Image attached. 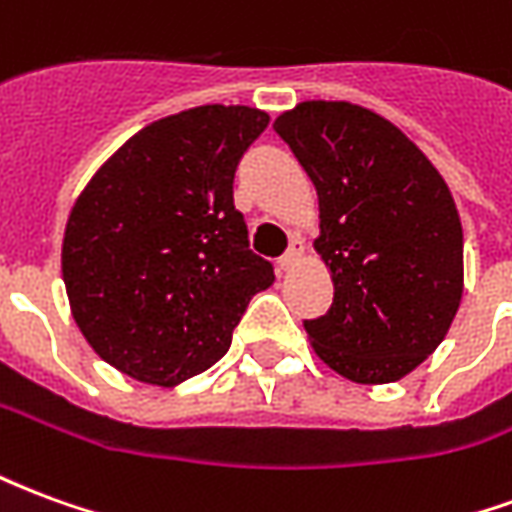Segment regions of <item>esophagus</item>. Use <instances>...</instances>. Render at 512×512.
<instances>
[{
	"label": "esophagus",
	"mask_w": 512,
	"mask_h": 512,
	"mask_svg": "<svg viewBox=\"0 0 512 512\" xmlns=\"http://www.w3.org/2000/svg\"><path fill=\"white\" fill-rule=\"evenodd\" d=\"M301 252H304V246H301L299 238H293V241H290V246H288V252H285V255H282V257H279V260H277L279 271H288V268L293 266L296 260H299Z\"/></svg>",
	"instance_id": "esophagus-1"
}]
</instances>
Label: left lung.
Masks as SVG:
<instances>
[{"mask_svg":"<svg viewBox=\"0 0 512 512\" xmlns=\"http://www.w3.org/2000/svg\"><path fill=\"white\" fill-rule=\"evenodd\" d=\"M277 131L321 202L315 249L332 271L315 354L356 384H389L428 359L458 312L463 230L436 167L397 126L348 101H304Z\"/></svg>","mask_w":512,"mask_h":512,"instance_id":"1","label":"left lung"}]
</instances>
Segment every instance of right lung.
Segmentation results:
<instances>
[{
	"mask_svg": "<svg viewBox=\"0 0 512 512\" xmlns=\"http://www.w3.org/2000/svg\"><path fill=\"white\" fill-rule=\"evenodd\" d=\"M268 115L194 106L128 139L79 194L62 241L73 321L120 373L156 386L208 370L274 266L249 249L235 169Z\"/></svg>",
	"mask_w": 512,
	"mask_h": 512,
	"instance_id": "add662e5",
	"label": "right lung"
}]
</instances>
